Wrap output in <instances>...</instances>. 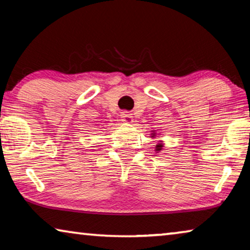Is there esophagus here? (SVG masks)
<instances>
[{
  "mask_svg": "<svg viewBox=\"0 0 250 250\" xmlns=\"http://www.w3.org/2000/svg\"><path fill=\"white\" fill-rule=\"evenodd\" d=\"M121 118H122V121L125 122V124H131L132 122V115L129 112H121Z\"/></svg>",
  "mask_w": 250,
  "mask_h": 250,
  "instance_id": "obj_1",
  "label": "esophagus"
}]
</instances>
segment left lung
Here are the masks:
<instances>
[{
	"label": "left lung",
	"mask_w": 250,
	"mask_h": 250,
	"mask_svg": "<svg viewBox=\"0 0 250 250\" xmlns=\"http://www.w3.org/2000/svg\"><path fill=\"white\" fill-rule=\"evenodd\" d=\"M154 137H155V133H152V138ZM162 147H163L162 143H158V146H155V151H161L162 150Z\"/></svg>",
	"instance_id": "obj_1"
}]
</instances>
